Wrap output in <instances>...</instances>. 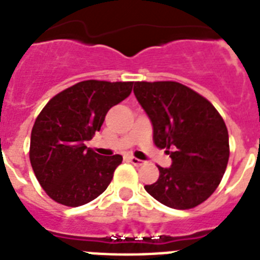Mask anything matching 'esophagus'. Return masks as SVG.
Wrapping results in <instances>:
<instances>
[{
	"label": "esophagus",
	"instance_id": "34e87169",
	"mask_svg": "<svg viewBox=\"0 0 260 260\" xmlns=\"http://www.w3.org/2000/svg\"><path fill=\"white\" fill-rule=\"evenodd\" d=\"M129 162L132 164V165H135V167H141V165H144V161L139 160V158H136V157H129Z\"/></svg>",
	"mask_w": 260,
	"mask_h": 260
}]
</instances>
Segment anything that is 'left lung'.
I'll return each instance as SVG.
<instances>
[{
  "label": "left lung",
  "instance_id": "1",
  "mask_svg": "<svg viewBox=\"0 0 260 260\" xmlns=\"http://www.w3.org/2000/svg\"><path fill=\"white\" fill-rule=\"evenodd\" d=\"M137 102L153 125L157 148H167L171 168L145 190L173 209H191L208 200L228 167L229 132L214 106L177 82H136Z\"/></svg>",
  "mask_w": 260,
  "mask_h": 260
}]
</instances>
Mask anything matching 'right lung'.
<instances>
[{
	"label": "right lung",
	"instance_id": "right-lung-1",
	"mask_svg": "<svg viewBox=\"0 0 260 260\" xmlns=\"http://www.w3.org/2000/svg\"><path fill=\"white\" fill-rule=\"evenodd\" d=\"M134 82L84 80L52 98L37 117L30 162L50 198L82 206L106 190L123 157L100 156L86 141L103 125L107 112L129 96Z\"/></svg>",
	"mask_w": 260,
	"mask_h": 260
}]
</instances>
